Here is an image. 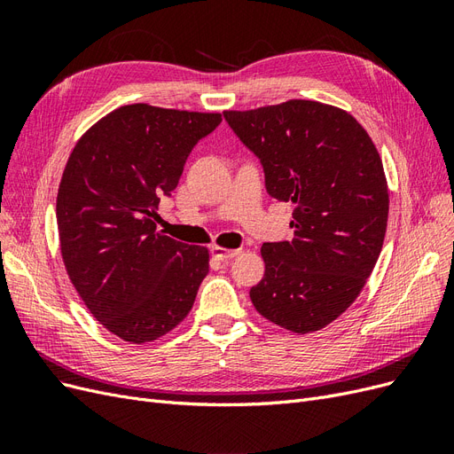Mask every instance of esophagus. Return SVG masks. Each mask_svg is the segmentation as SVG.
<instances>
[{"label":"esophagus","mask_w":454,"mask_h":454,"mask_svg":"<svg viewBox=\"0 0 454 454\" xmlns=\"http://www.w3.org/2000/svg\"><path fill=\"white\" fill-rule=\"evenodd\" d=\"M212 254H214V257L222 259V261H231L232 257H237L240 254V250H227V248H223V246H214Z\"/></svg>","instance_id":"34e87169"}]
</instances>
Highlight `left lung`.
<instances>
[{
  "mask_svg": "<svg viewBox=\"0 0 454 454\" xmlns=\"http://www.w3.org/2000/svg\"><path fill=\"white\" fill-rule=\"evenodd\" d=\"M223 117L263 164L267 193L295 206L294 239L261 246L252 303L287 332H318L354 303L380 255L390 200L379 151L345 109L314 100Z\"/></svg>",
  "mask_w": 454,
  "mask_h": 454,
  "instance_id": "8db88e82",
  "label": "left lung"
}]
</instances>
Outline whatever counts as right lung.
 I'll return each mask as SVG.
<instances>
[{"label":"right lung","mask_w":454,"mask_h":454,"mask_svg":"<svg viewBox=\"0 0 454 454\" xmlns=\"http://www.w3.org/2000/svg\"><path fill=\"white\" fill-rule=\"evenodd\" d=\"M219 122L222 114L121 106L66 162L57 197L66 272L94 318L132 345L180 325L208 274V248L157 232L155 210Z\"/></svg>","instance_id":"1"}]
</instances>
